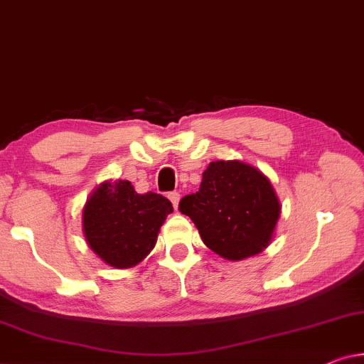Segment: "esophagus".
<instances>
[{
    "instance_id": "obj_1",
    "label": "esophagus",
    "mask_w": 364,
    "mask_h": 364,
    "mask_svg": "<svg viewBox=\"0 0 364 364\" xmlns=\"http://www.w3.org/2000/svg\"><path fill=\"white\" fill-rule=\"evenodd\" d=\"M168 198H170V201L173 203V206H175V209H178V203H180V193L173 191L168 194Z\"/></svg>"
}]
</instances>
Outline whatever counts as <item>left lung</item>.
<instances>
[{"label":"left lung","mask_w":364,"mask_h":364,"mask_svg":"<svg viewBox=\"0 0 364 364\" xmlns=\"http://www.w3.org/2000/svg\"><path fill=\"white\" fill-rule=\"evenodd\" d=\"M178 209L191 218L203 242L228 260H242L267 247L280 218V201L269 178L239 160L211 161L199 191Z\"/></svg>","instance_id":"8db88e82"}]
</instances>
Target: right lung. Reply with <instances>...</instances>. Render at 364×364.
I'll return each mask as SVG.
<instances>
[{
  "label": "right lung",
  "instance_id": "obj_1",
  "mask_svg": "<svg viewBox=\"0 0 364 364\" xmlns=\"http://www.w3.org/2000/svg\"><path fill=\"white\" fill-rule=\"evenodd\" d=\"M170 213V199L161 194H138L125 180L105 181L82 209V231L89 247L105 264L130 269L155 247Z\"/></svg>",
  "mask_w": 364,
  "mask_h": 364
}]
</instances>
